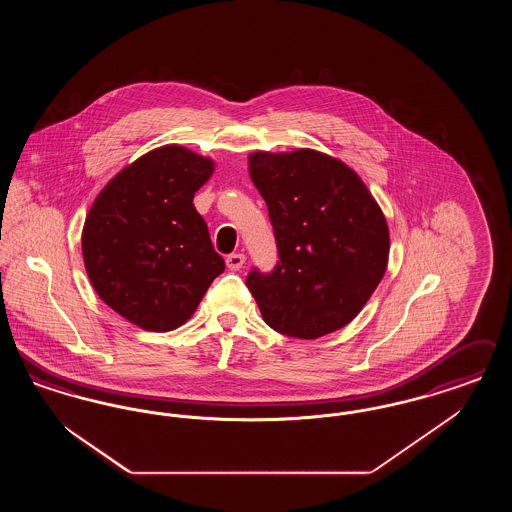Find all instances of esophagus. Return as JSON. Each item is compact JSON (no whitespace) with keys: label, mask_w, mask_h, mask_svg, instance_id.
Wrapping results in <instances>:
<instances>
[{"label":"esophagus","mask_w":512,"mask_h":512,"mask_svg":"<svg viewBox=\"0 0 512 512\" xmlns=\"http://www.w3.org/2000/svg\"><path fill=\"white\" fill-rule=\"evenodd\" d=\"M245 265L244 253H232L226 257V267L230 270H240Z\"/></svg>","instance_id":"34e87169"}]
</instances>
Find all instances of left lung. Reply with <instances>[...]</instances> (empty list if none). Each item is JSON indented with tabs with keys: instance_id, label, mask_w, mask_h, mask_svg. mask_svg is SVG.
Masks as SVG:
<instances>
[{
	"instance_id": "obj_1",
	"label": "left lung",
	"mask_w": 512,
	"mask_h": 512,
	"mask_svg": "<svg viewBox=\"0 0 512 512\" xmlns=\"http://www.w3.org/2000/svg\"><path fill=\"white\" fill-rule=\"evenodd\" d=\"M249 176L267 201L278 245L270 274L247 288L280 334L317 340L349 324L378 288L390 257L388 222L359 174L315 149L255 151Z\"/></svg>"
}]
</instances>
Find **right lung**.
I'll list each match as a JSON object with an SVG mask.
<instances>
[{"label": "right lung", "mask_w": 512, "mask_h": 512, "mask_svg": "<svg viewBox=\"0 0 512 512\" xmlns=\"http://www.w3.org/2000/svg\"><path fill=\"white\" fill-rule=\"evenodd\" d=\"M215 161L157 147L124 167L90 207L82 257L99 297L128 322L169 332L192 317L224 270L194 194Z\"/></svg>", "instance_id": "1"}]
</instances>
